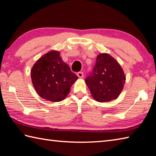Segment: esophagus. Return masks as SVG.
Masks as SVG:
<instances>
[{"label": "esophagus", "instance_id": "esophagus-1", "mask_svg": "<svg viewBox=\"0 0 156 156\" xmlns=\"http://www.w3.org/2000/svg\"><path fill=\"white\" fill-rule=\"evenodd\" d=\"M77 76H78V77L80 78H83L84 73H83V72H79L77 73Z\"/></svg>", "mask_w": 156, "mask_h": 156}]
</instances>
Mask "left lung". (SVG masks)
Returning <instances> with one entry per match:
<instances>
[{
    "label": "left lung",
    "mask_w": 156,
    "mask_h": 156,
    "mask_svg": "<svg viewBox=\"0 0 156 156\" xmlns=\"http://www.w3.org/2000/svg\"><path fill=\"white\" fill-rule=\"evenodd\" d=\"M123 69L108 54H100L96 58L93 71L85 83L92 97L99 102H106L117 99L125 84Z\"/></svg>",
    "instance_id": "1"
}]
</instances>
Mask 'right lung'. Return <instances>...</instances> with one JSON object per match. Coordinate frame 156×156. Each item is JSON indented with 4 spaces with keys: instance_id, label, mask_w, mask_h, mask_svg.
I'll use <instances>...</instances> for the list:
<instances>
[{
    "instance_id": "add662e5",
    "label": "right lung",
    "mask_w": 156,
    "mask_h": 156,
    "mask_svg": "<svg viewBox=\"0 0 156 156\" xmlns=\"http://www.w3.org/2000/svg\"><path fill=\"white\" fill-rule=\"evenodd\" d=\"M33 85L37 93L47 101H61L70 92L78 76L60 56L52 50L37 61L30 71Z\"/></svg>"
}]
</instances>
